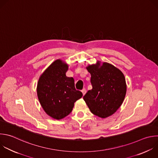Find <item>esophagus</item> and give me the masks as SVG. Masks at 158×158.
Instances as JSON below:
<instances>
[{
  "label": "esophagus",
  "mask_w": 158,
  "mask_h": 158,
  "mask_svg": "<svg viewBox=\"0 0 158 158\" xmlns=\"http://www.w3.org/2000/svg\"><path fill=\"white\" fill-rule=\"evenodd\" d=\"M81 92H82L83 95H84L85 94V93H86V90H85V89H83L81 90Z\"/></svg>",
  "instance_id": "obj_1"
}]
</instances>
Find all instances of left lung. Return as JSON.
Listing matches in <instances>:
<instances>
[{
    "mask_svg": "<svg viewBox=\"0 0 158 158\" xmlns=\"http://www.w3.org/2000/svg\"><path fill=\"white\" fill-rule=\"evenodd\" d=\"M92 89L83 97L90 112L101 118L115 114L123 102L127 84L123 73L109 63L88 64Z\"/></svg>",
    "mask_w": 158,
    "mask_h": 158,
    "instance_id": "left-lung-1",
    "label": "left lung"
}]
</instances>
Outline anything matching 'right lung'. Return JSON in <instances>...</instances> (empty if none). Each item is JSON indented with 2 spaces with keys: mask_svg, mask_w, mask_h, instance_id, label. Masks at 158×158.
I'll list each match as a JSON object with an SVG mask.
<instances>
[{
  "mask_svg": "<svg viewBox=\"0 0 158 158\" xmlns=\"http://www.w3.org/2000/svg\"><path fill=\"white\" fill-rule=\"evenodd\" d=\"M68 69L64 61L56 60L40 75L37 83V95L43 109L58 120L68 116L75 102L82 97V92L75 89L74 79L66 76Z\"/></svg>",
  "mask_w": 158,
  "mask_h": 158,
  "instance_id": "1",
  "label": "right lung"
}]
</instances>
